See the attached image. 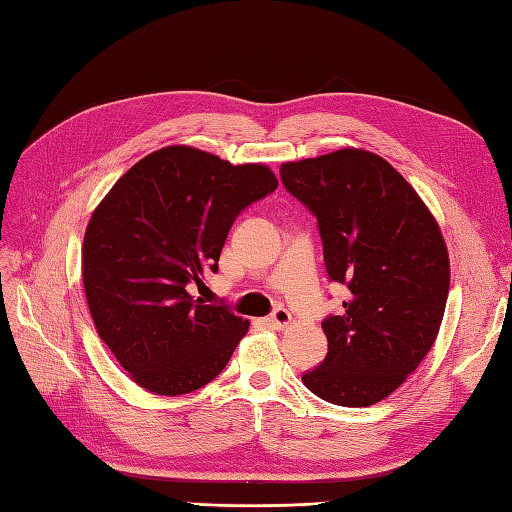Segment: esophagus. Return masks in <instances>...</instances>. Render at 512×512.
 I'll use <instances>...</instances> for the list:
<instances>
[{
  "instance_id": "1",
  "label": "esophagus",
  "mask_w": 512,
  "mask_h": 512,
  "mask_svg": "<svg viewBox=\"0 0 512 512\" xmlns=\"http://www.w3.org/2000/svg\"><path fill=\"white\" fill-rule=\"evenodd\" d=\"M268 323H270L272 329H285V327L292 325V314L285 310V307H277V310L270 314Z\"/></svg>"
}]
</instances>
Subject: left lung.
Masks as SVG:
<instances>
[{
	"label": "left lung",
	"mask_w": 512,
	"mask_h": 512,
	"mask_svg": "<svg viewBox=\"0 0 512 512\" xmlns=\"http://www.w3.org/2000/svg\"><path fill=\"white\" fill-rule=\"evenodd\" d=\"M281 183L310 209L331 281L349 288L327 316L325 360L303 373L316 397L364 408L417 368L441 329L449 255L412 185L373 152L344 148L281 165Z\"/></svg>",
	"instance_id": "8db88e82"
}]
</instances>
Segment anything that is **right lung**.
Wrapping results in <instances>:
<instances>
[{"instance_id":"obj_1","label":"right lung","mask_w":512,"mask_h":512,"mask_svg":"<svg viewBox=\"0 0 512 512\" xmlns=\"http://www.w3.org/2000/svg\"><path fill=\"white\" fill-rule=\"evenodd\" d=\"M277 185L266 165L168 146L137 161L93 211L82 244L89 312L135 384L187 395L227 366L248 320L187 285L218 272L235 218Z\"/></svg>"}]
</instances>
